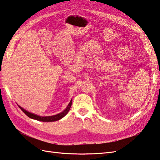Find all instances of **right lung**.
I'll return each mask as SVG.
<instances>
[{
    "label": "right lung",
    "instance_id": "1",
    "mask_svg": "<svg viewBox=\"0 0 160 160\" xmlns=\"http://www.w3.org/2000/svg\"><path fill=\"white\" fill-rule=\"evenodd\" d=\"M72 104V99H71V101H70L68 106H67L66 108L64 110H63L62 112H61V113H59L58 114L53 115V116H49V117H40V116H39V115H37V114H32L31 112H28V111L24 110V108H22L20 107L19 105H18V106H19L20 108L22 111H23V112L25 113V114H27L29 118H32V119L43 121V122H52V121H56L60 120L61 118H62V117H64L65 115L68 113L70 108H71Z\"/></svg>",
    "mask_w": 160,
    "mask_h": 160
}]
</instances>
